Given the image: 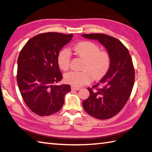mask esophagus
<instances>
[{"mask_svg": "<svg viewBox=\"0 0 152 152\" xmlns=\"http://www.w3.org/2000/svg\"><path fill=\"white\" fill-rule=\"evenodd\" d=\"M80 88L78 87H74V86H71V90H79Z\"/></svg>", "mask_w": 152, "mask_h": 152, "instance_id": "1", "label": "esophagus"}]
</instances>
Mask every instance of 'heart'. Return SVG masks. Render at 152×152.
Returning a JSON list of instances; mask_svg holds the SVG:
<instances>
[{"instance_id":"b5f03b06","label":"heart","mask_w":152,"mask_h":152,"mask_svg":"<svg viewBox=\"0 0 152 152\" xmlns=\"http://www.w3.org/2000/svg\"><path fill=\"white\" fill-rule=\"evenodd\" d=\"M73 50L77 56L84 59L80 72L71 71L64 75L66 83L80 87L92 80L103 77L108 71L110 56L106 50H100L97 44L91 41H82L74 46ZM70 53L68 49H62L57 56V64L60 69L67 70L70 67Z\"/></svg>"}]
</instances>
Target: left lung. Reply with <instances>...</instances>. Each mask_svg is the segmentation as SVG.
Returning <instances> with one entry per match:
<instances>
[{"mask_svg":"<svg viewBox=\"0 0 152 152\" xmlns=\"http://www.w3.org/2000/svg\"><path fill=\"white\" fill-rule=\"evenodd\" d=\"M82 37L98 40L106 48L111 59L106 75L99 83L88 88L90 96L82 105L92 117L109 119L122 110L131 95L135 79L132 58L126 46L114 37L101 33Z\"/></svg>","mask_w":152,"mask_h":152,"instance_id":"obj_1","label":"left lung"}]
</instances>
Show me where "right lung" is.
<instances>
[{
  "instance_id": "obj_1",
  "label": "right lung",
  "mask_w": 152,
  "mask_h": 152,
  "mask_svg": "<svg viewBox=\"0 0 152 152\" xmlns=\"http://www.w3.org/2000/svg\"><path fill=\"white\" fill-rule=\"evenodd\" d=\"M73 34L46 32L32 37L18 58L17 83L24 102L36 114L45 116L62 108L70 86L55 84L62 79L57 64L60 50Z\"/></svg>"
}]
</instances>
